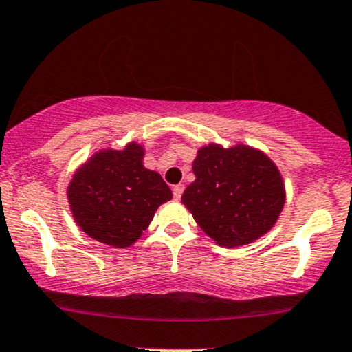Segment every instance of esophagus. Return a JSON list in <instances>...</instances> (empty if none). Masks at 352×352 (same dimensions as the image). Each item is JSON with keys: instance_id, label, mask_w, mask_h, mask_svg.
Masks as SVG:
<instances>
[{"instance_id": "esophagus-1", "label": "esophagus", "mask_w": 352, "mask_h": 352, "mask_svg": "<svg viewBox=\"0 0 352 352\" xmlns=\"http://www.w3.org/2000/svg\"><path fill=\"white\" fill-rule=\"evenodd\" d=\"M183 191H184L183 184H176V186L173 188V196H175V199H179L181 195H183Z\"/></svg>"}]
</instances>
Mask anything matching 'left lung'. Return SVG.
Masks as SVG:
<instances>
[{
  "label": "left lung",
  "mask_w": 352,
  "mask_h": 352,
  "mask_svg": "<svg viewBox=\"0 0 352 352\" xmlns=\"http://www.w3.org/2000/svg\"><path fill=\"white\" fill-rule=\"evenodd\" d=\"M196 181L181 201L199 228L219 246L236 248L261 238L274 226L284 206L279 169L250 146L209 144L192 163Z\"/></svg>",
  "instance_id": "8db88e82"
}]
</instances>
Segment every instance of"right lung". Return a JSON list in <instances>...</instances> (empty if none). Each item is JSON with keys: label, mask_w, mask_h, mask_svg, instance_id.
I'll use <instances>...</instances> for the list:
<instances>
[{"label": "right lung", "mask_w": 352, "mask_h": 352, "mask_svg": "<svg viewBox=\"0 0 352 352\" xmlns=\"http://www.w3.org/2000/svg\"><path fill=\"white\" fill-rule=\"evenodd\" d=\"M144 149L129 143L123 151L104 149L74 173L68 201L86 234L114 248L131 246L173 197L157 173L143 166Z\"/></svg>", "instance_id": "add662e5"}]
</instances>
